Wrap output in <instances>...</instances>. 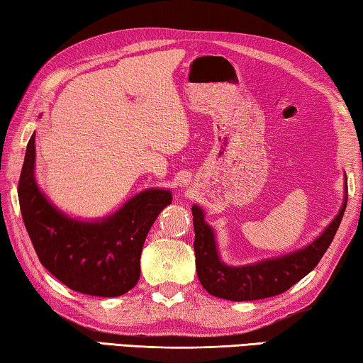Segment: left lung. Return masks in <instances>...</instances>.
<instances>
[{"label": "left lung", "instance_id": "1", "mask_svg": "<svg viewBox=\"0 0 363 363\" xmlns=\"http://www.w3.org/2000/svg\"><path fill=\"white\" fill-rule=\"evenodd\" d=\"M346 204L347 180L345 182V199L340 212L319 238L303 249L244 266H230L221 262L213 228L206 221L204 211L199 206H193L196 271L202 287L211 295L230 301H253L284 294L320 262L338 231Z\"/></svg>", "mask_w": 363, "mask_h": 363}]
</instances>
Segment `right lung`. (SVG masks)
Wrapping results in <instances>:
<instances>
[{"label":"right lung","instance_id":"right-lung-1","mask_svg":"<svg viewBox=\"0 0 363 363\" xmlns=\"http://www.w3.org/2000/svg\"><path fill=\"white\" fill-rule=\"evenodd\" d=\"M35 133L18 180L25 228L41 264L68 289L92 296H121L140 279V255L152 223L172 204V193L148 188L111 213L78 220L57 208L35 177Z\"/></svg>","mask_w":363,"mask_h":363}]
</instances>
